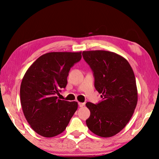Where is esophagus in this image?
Masks as SVG:
<instances>
[{"label": "esophagus", "mask_w": 159, "mask_h": 159, "mask_svg": "<svg viewBox=\"0 0 159 159\" xmlns=\"http://www.w3.org/2000/svg\"><path fill=\"white\" fill-rule=\"evenodd\" d=\"M84 105H85L84 103H82V102H79V106L80 107H83Z\"/></svg>", "instance_id": "34e87169"}]
</instances>
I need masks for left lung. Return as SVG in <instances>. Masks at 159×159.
I'll use <instances>...</instances> for the list:
<instances>
[{"instance_id":"1","label":"left lung","mask_w":159,"mask_h":159,"mask_svg":"<svg viewBox=\"0 0 159 159\" xmlns=\"http://www.w3.org/2000/svg\"><path fill=\"white\" fill-rule=\"evenodd\" d=\"M82 55L92 69L95 88L102 98L96 104H85L90 111L86 125L97 135L112 137L127 125L138 103L133 69L125 58L109 51H83Z\"/></svg>"}]
</instances>
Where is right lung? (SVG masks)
<instances>
[{
    "instance_id": "1",
    "label": "right lung",
    "mask_w": 159,
    "mask_h": 159,
    "mask_svg": "<svg viewBox=\"0 0 159 159\" xmlns=\"http://www.w3.org/2000/svg\"><path fill=\"white\" fill-rule=\"evenodd\" d=\"M81 57V52L44 54L24 76L21 107L31 128L40 135L52 138L62 133L77 110L76 102L61 100L57 95L66 88L70 69Z\"/></svg>"
}]
</instances>
